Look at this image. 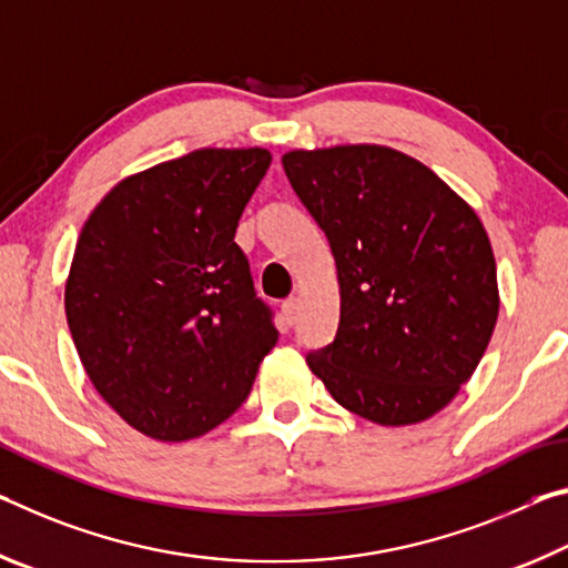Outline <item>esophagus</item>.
<instances>
[{"mask_svg": "<svg viewBox=\"0 0 568 568\" xmlns=\"http://www.w3.org/2000/svg\"><path fill=\"white\" fill-rule=\"evenodd\" d=\"M296 314H300V300H296V296H290V300L282 304V320L286 327H292L296 322Z\"/></svg>", "mask_w": 568, "mask_h": 568, "instance_id": "obj_1", "label": "esophagus"}]
</instances>
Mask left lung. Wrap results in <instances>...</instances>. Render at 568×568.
<instances>
[{"label": "left lung", "mask_w": 568, "mask_h": 568, "mask_svg": "<svg viewBox=\"0 0 568 568\" xmlns=\"http://www.w3.org/2000/svg\"><path fill=\"white\" fill-rule=\"evenodd\" d=\"M282 165L329 241L339 282L337 337L306 365L342 407L377 425L440 413L498 320L496 258L478 213L385 145L290 151Z\"/></svg>", "instance_id": "1"}]
</instances>
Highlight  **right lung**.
I'll list each match as a JSON object with an SVG mask.
<instances>
[{"instance_id": "right-lung-1", "label": "right lung", "mask_w": 568, "mask_h": 568, "mask_svg": "<svg viewBox=\"0 0 568 568\" xmlns=\"http://www.w3.org/2000/svg\"><path fill=\"white\" fill-rule=\"evenodd\" d=\"M264 148H201L128 175L74 246L64 314L100 397L163 443L213 430L276 345L234 241L268 171Z\"/></svg>"}]
</instances>
